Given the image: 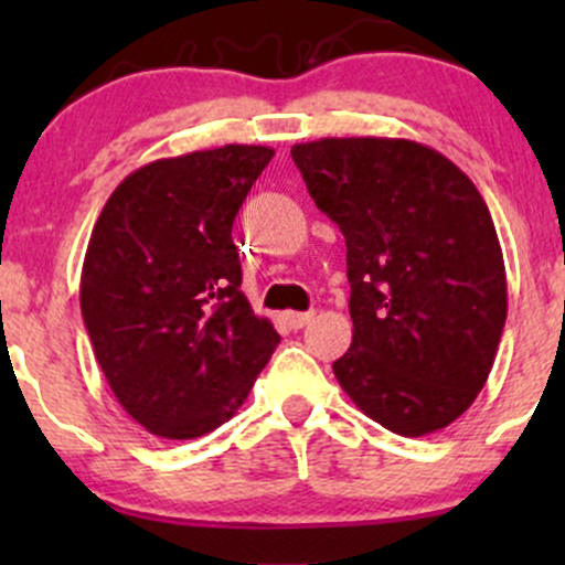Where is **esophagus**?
Returning a JSON list of instances; mask_svg holds the SVG:
<instances>
[{"instance_id": "obj_1", "label": "esophagus", "mask_w": 565, "mask_h": 565, "mask_svg": "<svg viewBox=\"0 0 565 565\" xmlns=\"http://www.w3.org/2000/svg\"><path fill=\"white\" fill-rule=\"evenodd\" d=\"M310 319H313V313H295V310L284 313V323H287L289 329H302L305 323H310Z\"/></svg>"}]
</instances>
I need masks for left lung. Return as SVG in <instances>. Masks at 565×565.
<instances>
[{"mask_svg":"<svg viewBox=\"0 0 565 565\" xmlns=\"http://www.w3.org/2000/svg\"><path fill=\"white\" fill-rule=\"evenodd\" d=\"M291 159L348 246L353 342L337 382L391 433L444 430L483 391L508 319L483 196L444 153L404 138L297 142Z\"/></svg>","mask_w":565,"mask_h":565,"instance_id":"obj_1","label":"left lung"}]
</instances>
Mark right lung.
<instances>
[{
	"instance_id": "right-lung-1",
	"label": "right lung",
	"mask_w": 565,
	"mask_h": 565,
	"mask_svg": "<svg viewBox=\"0 0 565 565\" xmlns=\"http://www.w3.org/2000/svg\"><path fill=\"white\" fill-rule=\"evenodd\" d=\"M274 148L157 159L108 196L82 265V316L121 408L148 433L228 423L281 337L252 310L231 228Z\"/></svg>"
}]
</instances>
